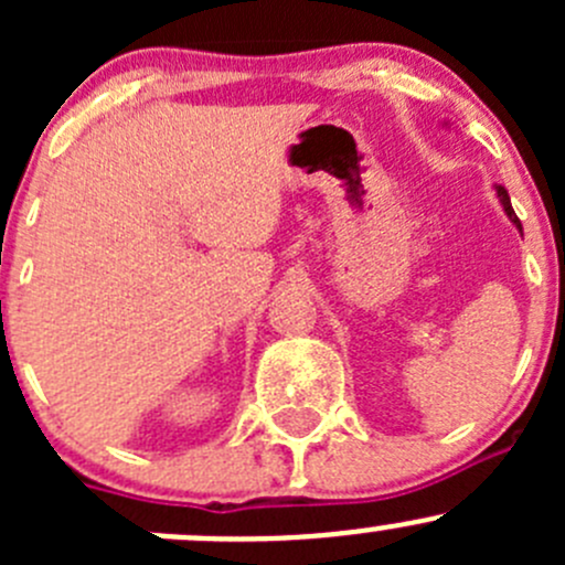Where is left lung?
Returning a JSON list of instances; mask_svg holds the SVG:
<instances>
[{
	"mask_svg": "<svg viewBox=\"0 0 565 565\" xmlns=\"http://www.w3.org/2000/svg\"><path fill=\"white\" fill-rule=\"evenodd\" d=\"M494 191H498V199H500V204H503V210H505V215H509L511 218V224L516 226V230L522 232V224H520V218H516V213H514V207H511V199H509V191H505L503 185H494Z\"/></svg>",
	"mask_w": 565,
	"mask_h": 565,
	"instance_id": "obj_1",
	"label": "left lung"
}]
</instances>
